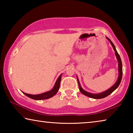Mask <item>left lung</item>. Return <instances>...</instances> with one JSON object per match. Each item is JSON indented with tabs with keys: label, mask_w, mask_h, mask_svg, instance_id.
<instances>
[{
	"label": "left lung",
	"mask_w": 133,
	"mask_h": 133,
	"mask_svg": "<svg viewBox=\"0 0 133 133\" xmlns=\"http://www.w3.org/2000/svg\"><path fill=\"white\" fill-rule=\"evenodd\" d=\"M106 38L107 39V40L110 42V43H111L112 47L113 48L114 50L115 51V55L116 56L117 59L118 63V77L117 80V82L115 83V84L112 85V87H110L109 89L107 90L106 91H104L102 92V93H97V94H93V93H89V92L85 91L84 90H83L82 89V87H81V85H80V83L79 82V81H78V77H77V82H78V87H79V89H80V91L81 93L84 94V95H85V96L89 97L92 98H94V99L103 98H104V97H107L109 95H110V94L112 93V92L115 90L118 87V85H120V83H121V78H122V75H123L122 62H121L120 55H118L117 51L116 49L115 48V46H114V44L112 43V42L109 39V38L108 37H106Z\"/></svg>",
	"instance_id": "1"
}]
</instances>
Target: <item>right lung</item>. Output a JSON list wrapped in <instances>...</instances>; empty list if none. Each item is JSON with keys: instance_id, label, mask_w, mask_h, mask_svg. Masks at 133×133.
Wrapping results in <instances>:
<instances>
[{"instance_id": "right-lung-1", "label": "right lung", "mask_w": 133, "mask_h": 133, "mask_svg": "<svg viewBox=\"0 0 133 133\" xmlns=\"http://www.w3.org/2000/svg\"><path fill=\"white\" fill-rule=\"evenodd\" d=\"M62 74L60 75L59 77L56 80L55 83V84L54 85L53 88L50 91L45 92L42 94H36V95H33V94H27L23 92L24 94H25L26 96L29 97V98H31L33 99V100H44V99H48L49 98H51L53 97L57 93V91L59 89L60 87V82H61V78H62Z\"/></svg>"}]
</instances>
